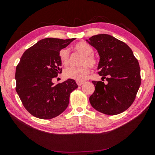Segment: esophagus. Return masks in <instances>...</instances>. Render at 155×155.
Instances as JSON below:
<instances>
[{
  "instance_id": "obj_1",
  "label": "esophagus",
  "mask_w": 155,
  "mask_h": 155,
  "mask_svg": "<svg viewBox=\"0 0 155 155\" xmlns=\"http://www.w3.org/2000/svg\"><path fill=\"white\" fill-rule=\"evenodd\" d=\"M77 85L78 86H81V85H83L84 82H83V81H77Z\"/></svg>"
}]
</instances>
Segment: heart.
I'll return each mask as SVG.
<instances>
[{
	"label": "heart",
	"instance_id": "1",
	"mask_svg": "<svg viewBox=\"0 0 155 155\" xmlns=\"http://www.w3.org/2000/svg\"><path fill=\"white\" fill-rule=\"evenodd\" d=\"M74 49L84 56L82 65H87L91 68H94L98 64L96 59L93 56L94 49L88 44L83 41L78 42L74 46ZM59 56L62 64L66 65L69 64L70 54L67 48L61 49L59 51ZM89 72L90 70L87 65L81 68L69 67L65 69L64 75L67 78H72L77 81H83L86 79Z\"/></svg>",
	"mask_w": 155,
	"mask_h": 155
}]
</instances>
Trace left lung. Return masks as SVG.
<instances>
[{"instance_id": "left-lung-1", "label": "left lung", "mask_w": 155, "mask_h": 155, "mask_svg": "<svg viewBox=\"0 0 155 155\" xmlns=\"http://www.w3.org/2000/svg\"><path fill=\"white\" fill-rule=\"evenodd\" d=\"M98 51V74L107 84L93 81L95 91L90 97L93 108L104 114L124 112L134 102L141 85L140 67L132 50L124 42L107 34L86 40Z\"/></svg>"}]
</instances>
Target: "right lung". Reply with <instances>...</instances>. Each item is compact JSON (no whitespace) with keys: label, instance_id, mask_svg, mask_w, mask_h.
I'll return each mask as SVG.
<instances>
[{"label":"right lung","instance_id":"obj_1","mask_svg":"<svg viewBox=\"0 0 155 155\" xmlns=\"http://www.w3.org/2000/svg\"><path fill=\"white\" fill-rule=\"evenodd\" d=\"M74 40L42 39L21 57L15 70V90L25 108L33 116L52 119L68 107L70 93L78 87L77 84L71 78L57 85L52 80L62 71L59 51Z\"/></svg>","mask_w":155,"mask_h":155}]
</instances>
